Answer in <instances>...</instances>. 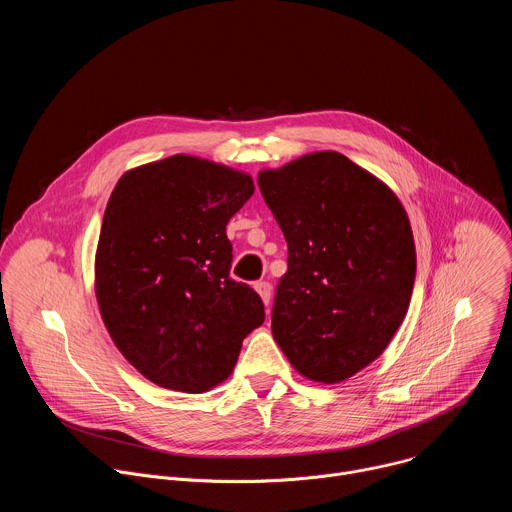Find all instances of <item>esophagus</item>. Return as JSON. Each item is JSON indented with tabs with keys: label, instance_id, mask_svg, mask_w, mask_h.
I'll return each mask as SVG.
<instances>
[{
	"label": "esophagus",
	"instance_id": "obj_1",
	"mask_svg": "<svg viewBox=\"0 0 512 512\" xmlns=\"http://www.w3.org/2000/svg\"><path fill=\"white\" fill-rule=\"evenodd\" d=\"M255 289H257V294L261 296L263 304L267 306V304L271 302V294H273L271 283H269V281H257V283H255Z\"/></svg>",
	"mask_w": 512,
	"mask_h": 512
}]
</instances>
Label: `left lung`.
Returning <instances> with one entry per match:
<instances>
[{"instance_id":"1","label":"left lung","mask_w":512,"mask_h":512,"mask_svg":"<svg viewBox=\"0 0 512 512\" xmlns=\"http://www.w3.org/2000/svg\"><path fill=\"white\" fill-rule=\"evenodd\" d=\"M259 190L287 241L271 332L310 381H346L383 354L415 281V243L395 192L338 152L263 170Z\"/></svg>"}]
</instances>
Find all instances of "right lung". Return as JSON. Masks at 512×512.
Instances as JSON below:
<instances>
[{
    "instance_id": "obj_1",
    "label": "right lung",
    "mask_w": 512,
    "mask_h": 512,
    "mask_svg": "<svg viewBox=\"0 0 512 512\" xmlns=\"http://www.w3.org/2000/svg\"><path fill=\"white\" fill-rule=\"evenodd\" d=\"M249 174L176 154L125 172L103 216L97 302L119 352L156 385L204 393L235 369L263 302L229 277V218Z\"/></svg>"
}]
</instances>
